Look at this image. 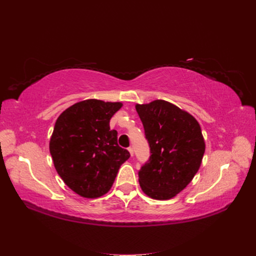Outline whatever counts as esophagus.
I'll use <instances>...</instances> for the list:
<instances>
[{"instance_id": "34e87169", "label": "esophagus", "mask_w": 256, "mask_h": 256, "mask_svg": "<svg viewBox=\"0 0 256 256\" xmlns=\"http://www.w3.org/2000/svg\"><path fill=\"white\" fill-rule=\"evenodd\" d=\"M128 150H129L131 156H134V148H132V147H128Z\"/></svg>"}]
</instances>
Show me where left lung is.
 Segmentation results:
<instances>
[{
  "instance_id": "1",
  "label": "left lung",
  "mask_w": 256,
  "mask_h": 256,
  "mask_svg": "<svg viewBox=\"0 0 256 256\" xmlns=\"http://www.w3.org/2000/svg\"><path fill=\"white\" fill-rule=\"evenodd\" d=\"M136 109L150 150L138 171V182L152 198H172L187 187L202 164L205 142L200 124L166 100L136 104Z\"/></svg>"
}]
</instances>
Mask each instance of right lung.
<instances>
[{"label":"right lung","mask_w":256,"mask_h":256,"mask_svg":"<svg viewBox=\"0 0 256 256\" xmlns=\"http://www.w3.org/2000/svg\"><path fill=\"white\" fill-rule=\"evenodd\" d=\"M122 106L83 100L66 109L54 125L49 146L54 166L68 187L83 198L106 194L130 157L118 144V131L110 129V120Z\"/></svg>","instance_id":"1"}]
</instances>
